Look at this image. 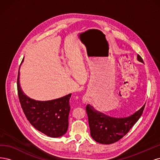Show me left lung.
Here are the masks:
<instances>
[{
  "instance_id": "8db88e82",
  "label": "left lung",
  "mask_w": 160,
  "mask_h": 160,
  "mask_svg": "<svg viewBox=\"0 0 160 160\" xmlns=\"http://www.w3.org/2000/svg\"><path fill=\"white\" fill-rule=\"evenodd\" d=\"M138 60L143 62L138 55ZM144 104L136 112L125 118H113L97 111L89 104L86 111L88 115L91 136L95 142L102 144H111L119 141L139 120L143 113Z\"/></svg>"
}]
</instances>
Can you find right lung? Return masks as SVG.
I'll use <instances>...</instances> for the list:
<instances>
[{
  "mask_svg": "<svg viewBox=\"0 0 160 160\" xmlns=\"http://www.w3.org/2000/svg\"><path fill=\"white\" fill-rule=\"evenodd\" d=\"M23 62V59L21 63ZM21 66V65H20ZM20 71L17 79L18 95L21 108L27 119L38 131L51 138L61 137L69 127L70 112L69 100L71 93L62 98L49 100L37 101L28 98L20 85Z\"/></svg>",
  "mask_w": 160,
  "mask_h": 160,
  "instance_id": "obj_1",
  "label": "right lung"
}]
</instances>
